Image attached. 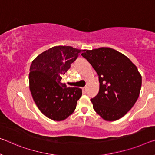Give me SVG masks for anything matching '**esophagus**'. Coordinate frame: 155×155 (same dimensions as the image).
Instances as JSON below:
<instances>
[{"mask_svg":"<svg viewBox=\"0 0 155 155\" xmlns=\"http://www.w3.org/2000/svg\"><path fill=\"white\" fill-rule=\"evenodd\" d=\"M82 91L84 94H85L86 92H87V87H83L82 88Z\"/></svg>","mask_w":155,"mask_h":155,"instance_id":"34e87169","label":"esophagus"}]
</instances>
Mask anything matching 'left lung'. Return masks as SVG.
I'll return each instance as SVG.
<instances>
[{"instance_id": "1", "label": "left lung", "mask_w": 155, "mask_h": 155, "mask_svg": "<svg viewBox=\"0 0 155 155\" xmlns=\"http://www.w3.org/2000/svg\"><path fill=\"white\" fill-rule=\"evenodd\" d=\"M82 54L96 71L99 92L91 99L96 112L105 120L122 118L139 96L141 75L130 59L111 48L84 50Z\"/></svg>"}]
</instances>
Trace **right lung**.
I'll use <instances>...</instances> for the list:
<instances>
[{
  "label": "right lung",
  "mask_w": 155,
  "mask_h": 155,
  "mask_svg": "<svg viewBox=\"0 0 155 155\" xmlns=\"http://www.w3.org/2000/svg\"><path fill=\"white\" fill-rule=\"evenodd\" d=\"M82 51L71 46H54L32 61L29 73L31 94L41 112L50 119L65 120L75 111L82 89L67 87L61 80Z\"/></svg>",
  "instance_id": "right-lung-1"
}]
</instances>
